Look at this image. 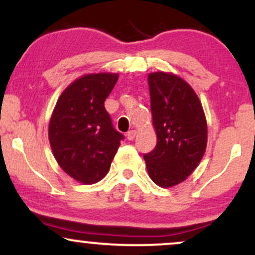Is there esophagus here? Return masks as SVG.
Here are the masks:
<instances>
[{
	"label": "esophagus",
	"mask_w": 255,
	"mask_h": 255,
	"mask_svg": "<svg viewBox=\"0 0 255 255\" xmlns=\"http://www.w3.org/2000/svg\"><path fill=\"white\" fill-rule=\"evenodd\" d=\"M136 133H137V131H136L135 129L129 130V131H128V133H127V139H128V140H133L134 137L136 136Z\"/></svg>",
	"instance_id": "1"
}]
</instances>
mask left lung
<instances>
[{"instance_id":"1","label":"left lung","mask_w":255,"mask_h":255,"mask_svg":"<svg viewBox=\"0 0 255 255\" xmlns=\"http://www.w3.org/2000/svg\"><path fill=\"white\" fill-rule=\"evenodd\" d=\"M157 145L144 154L148 176L163 188L183 182L200 163L207 144L203 105L188 83L172 73L147 77Z\"/></svg>"}]
</instances>
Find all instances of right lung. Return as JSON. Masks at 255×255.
<instances>
[{"label": "right lung", "instance_id": "1", "mask_svg": "<svg viewBox=\"0 0 255 255\" xmlns=\"http://www.w3.org/2000/svg\"><path fill=\"white\" fill-rule=\"evenodd\" d=\"M118 79L116 73L83 75L61 93L52 111V153L62 170L80 183H96L108 174L124 139L104 108Z\"/></svg>", "mask_w": 255, "mask_h": 255}]
</instances>
